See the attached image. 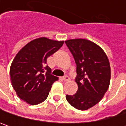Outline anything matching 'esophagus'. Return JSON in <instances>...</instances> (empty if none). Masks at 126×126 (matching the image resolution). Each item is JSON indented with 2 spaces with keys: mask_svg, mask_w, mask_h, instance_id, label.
<instances>
[{
  "mask_svg": "<svg viewBox=\"0 0 126 126\" xmlns=\"http://www.w3.org/2000/svg\"><path fill=\"white\" fill-rule=\"evenodd\" d=\"M63 79L65 82H67V81H68V80L70 79V78H69V77H68V75H65L63 77Z\"/></svg>",
  "mask_w": 126,
  "mask_h": 126,
  "instance_id": "obj_1",
  "label": "esophagus"
}]
</instances>
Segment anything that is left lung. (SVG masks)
<instances>
[{
    "instance_id": "obj_1",
    "label": "left lung",
    "mask_w": 126,
    "mask_h": 126,
    "mask_svg": "<svg viewBox=\"0 0 126 126\" xmlns=\"http://www.w3.org/2000/svg\"><path fill=\"white\" fill-rule=\"evenodd\" d=\"M77 65L75 81L78 90L66 95L68 102L79 110L97 104L108 90L111 69L107 56L96 44L82 38L65 41Z\"/></svg>"
}]
</instances>
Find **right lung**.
Wrapping results in <instances>:
<instances>
[{
  "label": "right lung",
  "instance_id": "obj_1",
  "mask_svg": "<svg viewBox=\"0 0 126 126\" xmlns=\"http://www.w3.org/2000/svg\"><path fill=\"white\" fill-rule=\"evenodd\" d=\"M63 41L39 38L27 44L16 55L10 68L13 88L19 98L31 105L43 102L58 78L52 74L47 58L57 52Z\"/></svg>",
  "mask_w": 126,
  "mask_h": 126
}]
</instances>
